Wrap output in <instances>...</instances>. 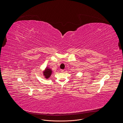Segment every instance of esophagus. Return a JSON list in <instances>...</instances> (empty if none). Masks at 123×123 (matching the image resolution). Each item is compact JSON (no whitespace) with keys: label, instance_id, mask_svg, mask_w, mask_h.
Wrapping results in <instances>:
<instances>
[{"label":"esophagus","instance_id":"1","mask_svg":"<svg viewBox=\"0 0 123 123\" xmlns=\"http://www.w3.org/2000/svg\"><path fill=\"white\" fill-rule=\"evenodd\" d=\"M61 71L62 72H64V70H61Z\"/></svg>","mask_w":123,"mask_h":123}]
</instances>
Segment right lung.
<instances>
[{"mask_svg": "<svg viewBox=\"0 0 123 123\" xmlns=\"http://www.w3.org/2000/svg\"><path fill=\"white\" fill-rule=\"evenodd\" d=\"M52 72V71L51 69H49V68H47V69H46L45 72H44L43 74L46 77V78H48L51 75Z\"/></svg>", "mask_w": 123, "mask_h": 123, "instance_id": "1", "label": "right lung"}]
</instances>
